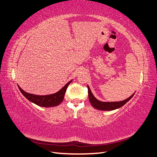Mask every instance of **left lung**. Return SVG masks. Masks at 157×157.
Masks as SVG:
<instances>
[{
    "label": "left lung",
    "mask_w": 157,
    "mask_h": 157,
    "mask_svg": "<svg viewBox=\"0 0 157 157\" xmlns=\"http://www.w3.org/2000/svg\"><path fill=\"white\" fill-rule=\"evenodd\" d=\"M88 88V93H89V101L91 104L92 106L95 108L99 110H102V111H111V110H114L118 109L124 105L129 100H130L132 97L134 96V93L132 94V95L128 97V99H125L124 101H117V102H103L97 99L93 93L90 90L89 86L87 85Z\"/></svg>",
    "instance_id": "obj_1"
}]
</instances>
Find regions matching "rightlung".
Segmentation results:
<instances>
[{
    "mask_svg": "<svg viewBox=\"0 0 157 157\" xmlns=\"http://www.w3.org/2000/svg\"><path fill=\"white\" fill-rule=\"evenodd\" d=\"M72 81V80H71V81H69L67 85H65L63 87H62L60 90H58L57 93L47 95H33V94L28 93L24 91L19 85L18 87L20 90V91L21 92V93L24 95V97L29 101H30L31 102L36 104V105L40 107H50L57 106L58 105H60L62 103V101L64 99V97L68 86L71 84V82Z\"/></svg>",
    "mask_w": 157,
    "mask_h": 157,
    "instance_id": "add662e5",
    "label": "right lung"
}]
</instances>
